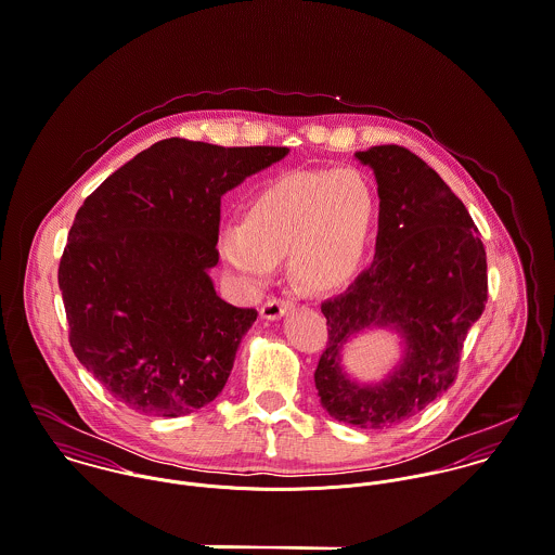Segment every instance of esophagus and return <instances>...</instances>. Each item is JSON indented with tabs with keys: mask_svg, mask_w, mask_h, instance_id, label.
Here are the masks:
<instances>
[{
	"mask_svg": "<svg viewBox=\"0 0 555 555\" xmlns=\"http://www.w3.org/2000/svg\"><path fill=\"white\" fill-rule=\"evenodd\" d=\"M293 308L291 301H282V299H269L262 308H260V318L264 320H280L288 310Z\"/></svg>",
	"mask_w": 555,
	"mask_h": 555,
	"instance_id": "obj_1",
	"label": "esophagus"
}]
</instances>
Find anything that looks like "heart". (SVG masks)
<instances>
[{"mask_svg": "<svg viewBox=\"0 0 555 555\" xmlns=\"http://www.w3.org/2000/svg\"><path fill=\"white\" fill-rule=\"evenodd\" d=\"M376 218V194L354 168L291 172L247 205L243 224L222 233L218 249L245 293L260 291L288 256L306 291H331L359 269Z\"/></svg>", "mask_w": 555, "mask_h": 555, "instance_id": "1", "label": "heart"}]
</instances>
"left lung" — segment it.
Listing matches in <instances>:
<instances>
[{
	"label": "left lung",
	"mask_w": 555,
	"mask_h": 555,
	"mask_svg": "<svg viewBox=\"0 0 555 555\" xmlns=\"http://www.w3.org/2000/svg\"><path fill=\"white\" fill-rule=\"evenodd\" d=\"M354 158L378 183L376 254L341 295L320 306L328 341L314 383L335 421L385 429L455 383L464 339L487 301V256L466 205L418 156L378 145ZM372 327L396 330L404 352L380 384H359L343 370L340 352Z\"/></svg>",
	"instance_id": "obj_1"
}]
</instances>
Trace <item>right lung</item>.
Returning <instances> with one entry per match:
<instances>
[{
    "mask_svg": "<svg viewBox=\"0 0 555 555\" xmlns=\"http://www.w3.org/2000/svg\"><path fill=\"white\" fill-rule=\"evenodd\" d=\"M288 152L166 139L85 198L57 275L70 346L130 410L175 418L222 393L258 314L214 288L220 203Z\"/></svg>",
    "mask_w": 555,
    "mask_h": 555,
    "instance_id": "obj_1",
    "label": "right lung"
}]
</instances>
